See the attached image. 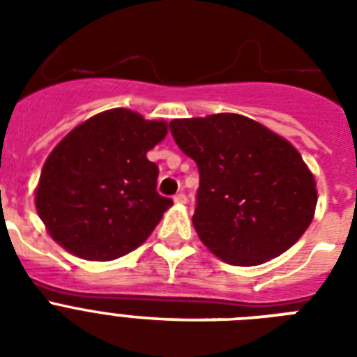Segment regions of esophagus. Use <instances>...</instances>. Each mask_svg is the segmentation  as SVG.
I'll list each match as a JSON object with an SVG mask.
<instances>
[{
	"mask_svg": "<svg viewBox=\"0 0 357 357\" xmlns=\"http://www.w3.org/2000/svg\"><path fill=\"white\" fill-rule=\"evenodd\" d=\"M174 202H176V204H187V196H185L183 192H178V195L174 196Z\"/></svg>",
	"mask_w": 357,
	"mask_h": 357,
	"instance_id": "34e87169",
	"label": "esophagus"
}]
</instances>
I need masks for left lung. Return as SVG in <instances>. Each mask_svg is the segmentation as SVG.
<instances>
[{
    "mask_svg": "<svg viewBox=\"0 0 357 357\" xmlns=\"http://www.w3.org/2000/svg\"><path fill=\"white\" fill-rule=\"evenodd\" d=\"M170 131L200 170L192 224L217 257L261 265L304 235L317 183L289 140L234 113L172 120Z\"/></svg>",
    "mask_w": 357,
    "mask_h": 357,
    "instance_id": "left-lung-1",
    "label": "left lung"
}]
</instances>
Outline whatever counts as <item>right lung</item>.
<instances>
[{"mask_svg":"<svg viewBox=\"0 0 357 357\" xmlns=\"http://www.w3.org/2000/svg\"><path fill=\"white\" fill-rule=\"evenodd\" d=\"M167 122L111 109L85 120L44 162L35 206L52 238L70 254L111 261L150 237L172 206L157 192L159 168L146 153Z\"/></svg>","mask_w":357,"mask_h":357,"instance_id":"1","label":"right lung"}]
</instances>
